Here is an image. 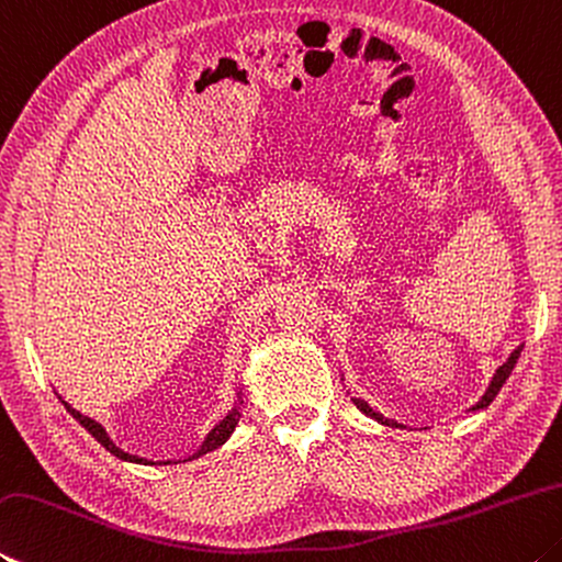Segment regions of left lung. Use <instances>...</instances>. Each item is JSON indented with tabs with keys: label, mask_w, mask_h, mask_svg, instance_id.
I'll return each instance as SVG.
<instances>
[{
	"label": "left lung",
	"mask_w": 562,
	"mask_h": 562,
	"mask_svg": "<svg viewBox=\"0 0 562 562\" xmlns=\"http://www.w3.org/2000/svg\"><path fill=\"white\" fill-rule=\"evenodd\" d=\"M521 351H524V346H518V349H516L512 356H508V361H506L504 366H498L496 373H494V379H492V383H488V387H486V393H484L482 397H479L476 405H472V411H484V407L494 401V397L498 395V391H502V385L506 383L508 375H512L514 366H516V361H518V356H521ZM351 401H353V405L359 407V411H361L363 415H369L371 420H375V423L387 425V427H405V425H401V423L391 420V417L381 415L379 411H373V407H371L369 403H366V401H361V397H351Z\"/></svg>",
	"instance_id": "8db88e82"
}]
</instances>
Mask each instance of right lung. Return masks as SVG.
Masks as SVG:
<instances>
[{"instance_id": "right-lung-1", "label": "right lung", "mask_w": 562, "mask_h": 562, "mask_svg": "<svg viewBox=\"0 0 562 562\" xmlns=\"http://www.w3.org/2000/svg\"><path fill=\"white\" fill-rule=\"evenodd\" d=\"M238 403L233 405V411L223 417V420L213 427V430L206 435V440H203V445L199 447L196 452H193L189 459H196V457H201V454H206V452H213V450H218V447L223 445V442H228V437L233 435V430H236V425H238V420H240V407H243V387H238ZM58 401H60V395H58ZM64 403V407L66 411L76 417V420L86 427V430L95 437V440L105 447V450L110 452V454H115L117 459H122V462H135V464H155V462H149V459H145V457H137V454H130V452H122L120 447L110 440V435L105 432V427L100 425V423H95V420H90V417H86V415H80L76 407H70L66 401H60ZM189 459H183V462H189ZM171 459H167V462H159V464H169Z\"/></svg>"}]
</instances>
